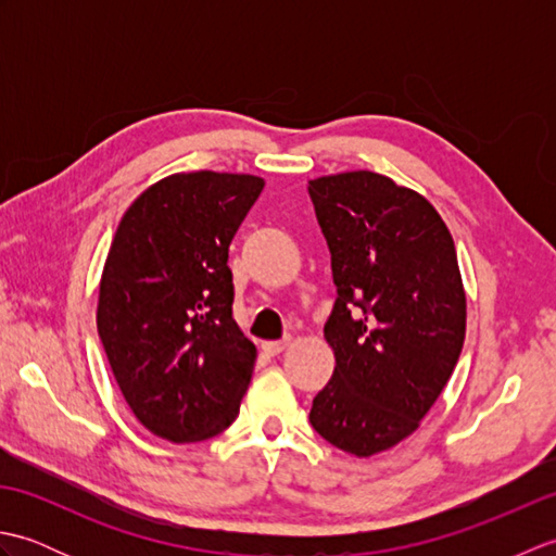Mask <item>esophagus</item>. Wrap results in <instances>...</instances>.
<instances>
[{
	"mask_svg": "<svg viewBox=\"0 0 556 556\" xmlns=\"http://www.w3.org/2000/svg\"><path fill=\"white\" fill-rule=\"evenodd\" d=\"M289 346V339H281V341H265L263 344V351L267 353V356H279L281 351H285Z\"/></svg>",
	"mask_w": 556,
	"mask_h": 556,
	"instance_id": "1",
	"label": "esophagus"
}]
</instances>
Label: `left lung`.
Masks as SVG:
<instances>
[{"label":"left lung","mask_w":556,"mask_h":556,"mask_svg":"<svg viewBox=\"0 0 556 556\" xmlns=\"http://www.w3.org/2000/svg\"><path fill=\"white\" fill-rule=\"evenodd\" d=\"M332 253L337 301L325 325L337 368L311 425L341 452L372 456L418 428L466 339L454 239L420 193L375 172L308 181Z\"/></svg>","instance_id":"obj_1"}]
</instances>
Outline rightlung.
<instances>
[{"mask_svg":"<svg viewBox=\"0 0 556 556\" xmlns=\"http://www.w3.org/2000/svg\"><path fill=\"white\" fill-rule=\"evenodd\" d=\"M265 181L191 172L126 210L100 279L98 334L140 425L203 442L239 416L257 358L233 320L229 243Z\"/></svg>","mask_w":556,"mask_h":556,"instance_id":"add662e5","label":"right lung"}]
</instances>
